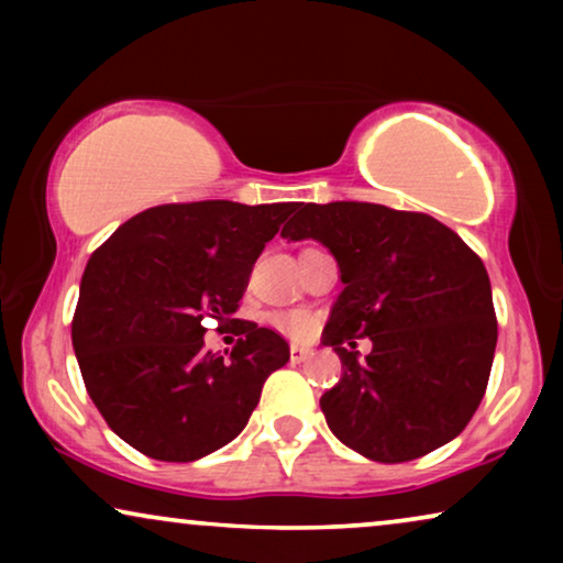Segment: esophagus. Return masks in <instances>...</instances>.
I'll return each mask as SVG.
<instances>
[{"label": "esophagus", "instance_id": "esophagus-1", "mask_svg": "<svg viewBox=\"0 0 563 563\" xmlns=\"http://www.w3.org/2000/svg\"><path fill=\"white\" fill-rule=\"evenodd\" d=\"M312 356L310 349H305V345H291L289 349V358L295 361V364H302V361H307Z\"/></svg>", "mask_w": 563, "mask_h": 563}]
</instances>
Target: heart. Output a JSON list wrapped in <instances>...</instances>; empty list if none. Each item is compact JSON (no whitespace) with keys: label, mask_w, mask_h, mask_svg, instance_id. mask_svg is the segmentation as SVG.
Segmentation results:
<instances>
[{"label":"heart","mask_w":563,"mask_h":563,"mask_svg":"<svg viewBox=\"0 0 563 563\" xmlns=\"http://www.w3.org/2000/svg\"><path fill=\"white\" fill-rule=\"evenodd\" d=\"M268 322L289 338H307L314 328L312 312L307 310H276L268 312Z\"/></svg>","instance_id":"heart-1"}]
</instances>
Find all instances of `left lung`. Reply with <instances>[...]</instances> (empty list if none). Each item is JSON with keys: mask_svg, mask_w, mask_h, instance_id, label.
<instances>
[{"mask_svg": "<svg viewBox=\"0 0 563 563\" xmlns=\"http://www.w3.org/2000/svg\"><path fill=\"white\" fill-rule=\"evenodd\" d=\"M282 238H314L341 266L322 343L343 374L320 397L338 441L382 464L453 441L487 391L497 345L482 258L430 214L372 202L302 205ZM353 336L373 338L364 362Z\"/></svg>", "mask_w": 563, "mask_h": 563, "instance_id": "8db88e82", "label": "left lung"}]
</instances>
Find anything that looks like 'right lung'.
Instances as JSON below:
<instances>
[{
    "label": "right lung",
    "mask_w": 563,
    "mask_h": 563,
    "mask_svg": "<svg viewBox=\"0 0 563 563\" xmlns=\"http://www.w3.org/2000/svg\"><path fill=\"white\" fill-rule=\"evenodd\" d=\"M295 202L228 199L137 212L91 253L71 341L107 426L158 461H197L233 441L268 374L289 361L272 328L238 320L228 360L205 349V320L233 325L253 264ZM228 355V351H225Z\"/></svg>",
    "instance_id": "right-lung-1"
}]
</instances>
